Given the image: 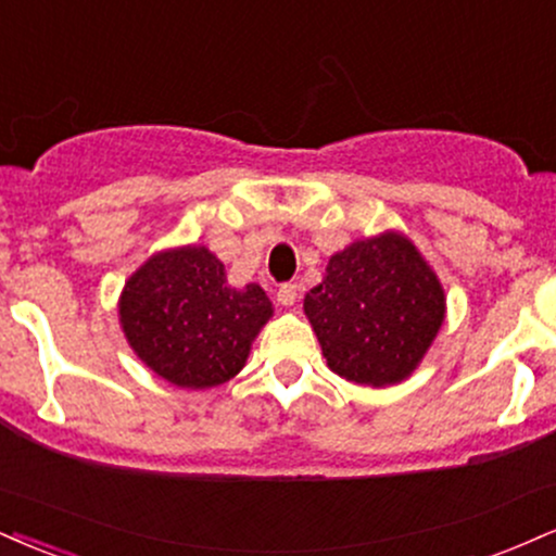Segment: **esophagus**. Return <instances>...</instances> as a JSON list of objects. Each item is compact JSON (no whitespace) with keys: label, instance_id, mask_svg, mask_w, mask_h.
Returning a JSON list of instances; mask_svg holds the SVG:
<instances>
[{"label":"esophagus","instance_id":"34e87169","mask_svg":"<svg viewBox=\"0 0 556 556\" xmlns=\"http://www.w3.org/2000/svg\"><path fill=\"white\" fill-rule=\"evenodd\" d=\"M298 285H292V282H287V285H282L279 287V292H277V300H279V305H285V307H292L298 303Z\"/></svg>","mask_w":556,"mask_h":556}]
</instances>
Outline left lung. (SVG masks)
<instances>
[{
  "instance_id": "obj_1",
  "label": "left lung",
  "mask_w": 556,
  "mask_h": 556,
  "mask_svg": "<svg viewBox=\"0 0 556 556\" xmlns=\"http://www.w3.org/2000/svg\"><path fill=\"white\" fill-rule=\"evenodd\" d=\"M303 311L337 376L386 388L425 359L445 320V290L409 236L383 230L333 253Z\"/></svg>"
}]
</instances>
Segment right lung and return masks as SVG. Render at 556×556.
I'll return each mask as SVG.
<instances>
[{"mask_svg": "<svg viewBox=\"0 0 556 556\" xmlns=\"http://www.w3.org/2000/svg\"><path fill=\"white\" fill-rule=\"evenodd\" d=\"M271 316L264 287H232L223 261L202 243L152 253L118 295L131 352L155 376L191 391L236 378Z\"/></svg>", "mask_w": 556, "mask_h": 556, "instance_id": "1", "label": "right lung"}]
</instances>
